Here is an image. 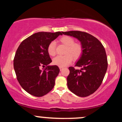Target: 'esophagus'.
<instances>
[{"instance_id":"34e87169","label":"esophagus","mask_w":122,"mask_h":122,"mask_svg":"<svg viewBox=\"0 0 122 122\" xmlns=\"http://www.w3.org/2000/svg\"><path fill=\"white\" fill-rule=\"evenodd\" d=\"M63 67H60V71H61V70H62V69H63Z\"/></svg>"}]
</instances>
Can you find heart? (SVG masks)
I'll return each instance as SVG.
<instances>
[{"label": "heart", "instance_id": "obj_1", "mask_svg": "<svg viewBox=\"0 0 122 122\" xmlns=\"http://www.w3.org/2000/svg\"><path fill=\"white\" fill-rule=\"evenodd\" d=\"M61 43L66 46L65 53L68 54L64 56H57L54 58L53 62L54 65L60 67H65L72 62V57L74 60L80 58L82 52L81 45L79 43H75V40L69 36H64L60 39ZM56 42L52 41L49 45L47 51L50 56H54L56 54Z\"/></svg>", "mask_w": 122, "mask_h": 122}]
</instances>
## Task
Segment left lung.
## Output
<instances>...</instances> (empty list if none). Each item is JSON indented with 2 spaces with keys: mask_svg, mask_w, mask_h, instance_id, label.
<instances>
[{
  "mask_svg": "<svg viewBox=\"0 0 122 122\" xmlns=\"http://www.w3.org/2000/svg\"><path fill=\"white\" fill-rule=\"evenodd\" d=\"M61 33L77 39L81 43L82 52L75 64L81 69L69 67L67 85L74 94L86 97L94 93L103 81L108 66L106 50L96 38L88 33L80 31Z\"/></svg>",
  "mask_w": 122,
  "mask_h": 122,
  "instance_id": "obj_1",
  "label": "left lung"
}]
</instances>
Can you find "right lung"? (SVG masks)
Returning <instances> with one entry per match:
<instances>
[{
	"instance_id": "obj_1",
	"label": "right lung",
	"mask_w": 122,
	"mask_h": 122,
	"mask_svg": "<svg viewBox=\"0 0 122 122\" xmlns=\"http://www.w3.org/2000/svg\"><path fill=\"white\" fill-rule=\"evenodd\" d=\"M61 32H38L21 42L15 53L14 68L22 88L33 96L41 97L54 87L56 78L60 72L57 65L51 62L47 47ZM41 70V66H45Z\"/></svg>"
}]
</instances>
